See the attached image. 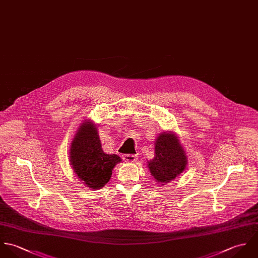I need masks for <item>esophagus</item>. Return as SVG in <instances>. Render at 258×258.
Masks as SVG:
<instances>
[{
	"label": "esophagus",
	"mask_w": 258,
	"mask_h": 258,
	"mask_svg": "<svg viewBox=\"0 0 258 258\" xmlns=\"http://www.w3.org/2000/svg\"><path fill=\"white\" fill-rule=\"evenodd\" d=\"M122 159L126 162H136L138 159V156L136 155H123Z\"/></svg>",
	"instance_id": "1"
}]
</instances>
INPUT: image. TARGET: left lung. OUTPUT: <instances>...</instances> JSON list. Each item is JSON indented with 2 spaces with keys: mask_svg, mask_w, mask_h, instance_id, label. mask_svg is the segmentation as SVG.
<instances>
[{
  "mask_svg": "<svg viewBox=\"0 0 258 258\" xmlns=\"http://www.w3.org/2000/svg\"><path fill=\"white\" fill-rule=\"evenodd\" d=\"M155 147V157L149 162V168L158 183H165L184 170L187 158L177 138L172 134H160Z\"/></svg>",
  "mask_w": 258,
  "mask_h": 258,
  "instance_id": "1",
  "label": "left lung"
}]
</instances>
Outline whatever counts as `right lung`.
I'll list each match as a JSON object with an SVG mask.
<instances>
[{"label": "right lung", "mask_w": 258, "mask_h": 258, "mask_svg": "<svg viewBox=\"0 0 258 258\" xmlns=\"http://www.w3.org/2000/svg\"><path fill=\"white\" fill-rule=\"evenodd\" d=\"M72 166L89 187H103L109 180L112 168L121 161L116 155L103 152L98 131L91 121H85L77 132L70 150Z\"/></svg>", "instance_id": "add662e5"}]
</instances>
